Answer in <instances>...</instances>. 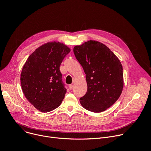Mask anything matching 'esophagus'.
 <instances>
[{"label": "esophagus", "mask_w": 151, "mask_h": 151, "mask_svg": "<svg viewBox=\"0 0 151 151\" xmlns=\"http://www.w3.org/2000/svg\"><path fill=\"white\" fill-rule=\"evenodd\" d=\"M73 87H74L73 85H69V88H70V89H71V90H72V89H73Z\"/></svg>", "instance_id": "1"}]
</instances>
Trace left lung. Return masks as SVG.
Returning <instances> with one entry per match:
<instances>
[{
  "label": "left lung",
  "instance_id": "1",
  "mask_svg": "<svg viewBox=\"0 0 151 151\" xmlns=\"http://www.w3.org/2000/svg\"><path fill=\"white\" fill-rule=\"evenodd\" d=\"M86 74L88 90L80 98L85 109L99 113L118 99L124 87L123 68L119 59L103 43L89 40L73 49Z\"/></svg>",
  "mask_w": 151,
  "mask_h": 151
}]
</instances>
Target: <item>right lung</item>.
<instances>
[{
    "label": "right lung",
    "mask_w": 151,
    "mask_h": 151,
    "mask_svg": "<svg viewBox=\"0 0 151 151\" xmlns=\"http://www.w3.org/2000/svg\"><path fill=\"white\" fill-rule=\"evenodd\" d=\"M71 51L59 42H48L37 48L27 58L20 75L23 92L28 101L41 112L58 107L66 89L59 67Z\"/></svg>",
    "instance_id": "right-lung-1"
}]
</instances>
